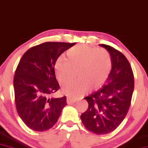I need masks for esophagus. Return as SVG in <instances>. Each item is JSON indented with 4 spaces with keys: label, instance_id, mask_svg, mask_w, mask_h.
Returning a JSON list of instances; mask_svg holds the SVG:
<instances>
[{
    "label": "esophagus",
    "instance_id": "34e87169",
    "mask_svg": "<svg viewBox=\"0 0 148 148\" xmlns=\"http://www.w3.org/2000/svg\"><path fill=\"white\" fill-rule=\"evenodd\" d=\"M76 100H77L76 99L72 98V97H68L66 99V102L69 105H71V104L74 103V102H76Z\"/></svg>",
    "mask_w": 148,
    "mask_h": 148
}]
</instances>
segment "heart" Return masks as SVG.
I'll use <instances>...</instances> for the list:
<instances>
[{"label":"heart","instance_id":"obj_1","mask_svg":"<svg viewBox=\"0 0 148 148\" xmlns=\"http://www.w3.org/2000/svg\"><path fill=\"white\" fill-rule=\"evenodd\" d=\"M68 58L63 55L55 63V74L59 82L66 83L73 77L74 70L78 79L62 88L64 94L77 98L90 88H96L107 80L112 69L111 54L105 48L79 44L67 52Z\"/></svg>","mask_w":148,"mask_h":148}]
</instances>
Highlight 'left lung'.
<instances>
[{"mask_svg":"<svg viewBox=\"0 0 148 148\" xmlns=\"http://www.w3.org/2000/svg\"><path fill=\"white\" fill-rule=\"evenodd\" d=\"M110 53L113 66L102 87L85 97L88 103L80 116L88 131L95 134H107L115 130L129 111L134 88V73L129 61L113 47L100 44Z\"/></svg>","mask_w":148,"mask_h":148,"instance_id":"left-lung-1","label":"left lung"}]
</instances>
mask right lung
<instances>
[{
  "mask_svg": "<svg viewBox=\"0 0 148 148\" xmlns=\"http://www.w3.org/2000/svg\"><path fill=\"white\" fill-rule=\"evenodd\" d=\"M75 43L45 42L23 54L14 77L17 112L29 129L44 132L55 125L66 105V97L51 98L60 89L55 62Z\"/></svg>",
  "mask_w": 148,
  "mask_h": 148,
  "instance_id": "right-lung-1",
  "label": "right lung"
}]
</instances>
